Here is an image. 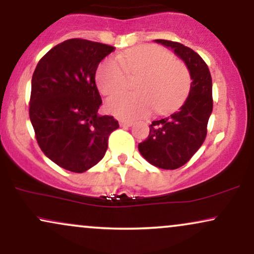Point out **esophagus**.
<instances>
[{
  "mask_svg": "<svg viewBox=\"0 0 254 254\" xmlns=\"http://www.w3.org/2000/svg\"><path fill=\"white\" fill-rule=\"evenodd\" d=\"M133 124L132 121H129V119H119V125L121 127H131Z\"/></svg>",
  "mask_w": 254,
  "mask_h": 254,
  "instance_id": "obj_1",
  "label": "esophagus"
}]
</instances>
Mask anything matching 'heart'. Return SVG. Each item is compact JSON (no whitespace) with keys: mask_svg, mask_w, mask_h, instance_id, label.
<instances>
[{"mask_svg":"<svg viewBox=\"0 0 254 254\" xmlns=\"http://www.w3.org/2000/svg\"><path fill=\"white\" fill-rule=\"evenodd\" d=\"M120 62L118 63V61ZM137 78V92L115 95L106 101L107 112L122 118H139L154 110L160 115L173 112L188 98L191 72L182 60L159 45H142L107 58L99 65L95 81L104 95L127 88V75Z\"/></svg>","mask_w":254,"mask_h":254,"instance_id":"1","label":"heart"}]
</instances>
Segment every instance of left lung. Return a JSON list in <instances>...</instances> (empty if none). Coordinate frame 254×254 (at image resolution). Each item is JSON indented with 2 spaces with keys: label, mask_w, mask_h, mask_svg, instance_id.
<instances>
[{
  "label": "left lung",
  "mask_w": 254,
  "mask_h": 254,
  "mask_svg": "<svg viewBox=\"0 0 254 254\" xmlns=\"http://www.w3.org/2000/svg\"><path fill=\"white\" fill-rule=\"evenodd\" d=\"M155 42L173 49L186 63L192 83L178 112L151 122L149 135L138 144V150L149 164L162 170H177L190 161L205 139L212 111V81L206 63L192 49L172 40Z\"/></svg>",
  "instance_id": "obj_1"
}]
</instances>
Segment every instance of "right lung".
<instances>
[{
  "instance_id": "obj_1",
  "label": "right lung",
  "mask_w": 254,
  "mask_h": 254,
  "mask_svg": "<svg viewBox=\"0 0 254 254\" xmlns=\"http://www.w3.org/2000/svg\"><path fill=\"white\" fill-rule=\"evenodd\" d=\"M115 48L72 38L54 46L32 76L30 119L40 149L66 171L82 173L103 159L119 124L98 113L99 63Z\"/></svg>"
}]
</instances>
